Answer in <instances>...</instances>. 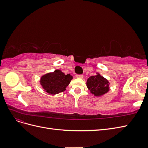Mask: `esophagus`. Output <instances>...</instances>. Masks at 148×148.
I'll use <instances>...</instances> for the list:
<instances>
[{
	"instance_id": "obj_1",
	"label": "esophagus",
	"mask_w": 148,
	"mask_h": 148,
	"mask_svg": "<svg viewBox=\"0 0 148 148\" xmlns=\"http://www.w3.org/2000/svg\"><path fill=\"white\" fill-rule=\"evenodd\" d=\"M76 77L78 78H83V75H77Z\"/></svg>"
}]
</instances>
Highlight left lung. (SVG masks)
Instances as JSON below:
<instances>
[{
  "mask_svg": "<svg viewBox=\"0 0 148 148\" xmlns=\"http://www.w3.org/2000/svg\"><path fill=\"white\" fill-rule=\"evenodd\" d=\"M109 82L100 74L89 77L86 82V86L89 90L95 96L104 95L109 91Z\"/></svg>",
  "mask_w": 148,
  "mask_h": 148,
  "instance_id": "1",
  "label": "left lung"
}]
</instances>
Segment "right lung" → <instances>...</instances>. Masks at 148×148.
Returning <instances> with one entry per match:
<instances>
[{"label":"right lung","mask_w":148,"mask_h":148,"mask_svg":"<svg viewBox=\"0 0 148 148\" xmlns=\"http://www.w3.org/2000/svg\"><path fill=\"white\" fill-rule=\"evenodd\" d=\"M72 79L73 77L70 74L65 75L60 70H56L52 73L43 75L40 83L47 92L53 95L64 92Z\"/></svg>","instance_id":"obj_1"}]
</instances>
